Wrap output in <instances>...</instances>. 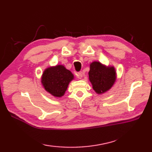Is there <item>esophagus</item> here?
<instances>
[{
	"instance_id": "esophagus-1",
	"label": "esophagus",
	"mask_w": 152,
	"mask_h": 152,
	"mask_svg": "<svg viewBox=\"0 0 152 152\" xmlns=\"http://www.w3.org/2000/svg\"><path fill=\"white\" fill-rule=\"evenodd\" d=\"M83 72H82V71H80V72H78V73H77V78H82V77H83Z\"/></svg>"
}]
</instances>
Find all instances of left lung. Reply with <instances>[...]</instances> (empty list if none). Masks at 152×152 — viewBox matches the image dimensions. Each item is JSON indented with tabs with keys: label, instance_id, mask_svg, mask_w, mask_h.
Wrapping results in <instances>:
<instances>
[{
	"label": "left lung",
	"instance_id": "8db88e82",
	"mask_svg": "<svg viewBox=\"0 0 152 152\" xmlns=\"http://www.w3.org/2000/svg\"><path fill=\"white\" fill-rule=\"evenodd\" d=\"M89 78L95 91L101 94L112 88L115 80V72L113 67H106L99 62L90 64Z\"/></svg>",
	"mask_w": 152,
	"mask_h": 152
}]
</instances>
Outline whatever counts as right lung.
<instances>
[{"label":"right lung","instance_id":"add662e5","mask_svg":"<svg viewBox=\"0 0 152 152\" xmlns=\"http://www.w3.org/2000/svg\"><path fill=\"white\" fill-rule=\"evenodd\" d=\"M73 78V74L70 70L63 65H57L45 70L42 82L48 92L60 97L64 94L69 82Z\"/></svg>","mask_w":152,"mask_h":152}]
</instances>
